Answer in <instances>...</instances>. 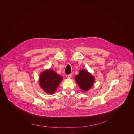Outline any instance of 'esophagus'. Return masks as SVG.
Listing matches in <instances>:
<instances>
[{
    "mask_svg": "<svg viewBox=\"0 0 134 134\" xmlns=\"http://www.w3.org/2000/svg\"><path fill=\"white\" fill-rule=\"evenodd\" d=\"M71 76H72V74H70L67 76V77L68 79H70L71 77Z\"/></svg>",
    "mask_w": 134,
    "mask_h": 134,
    "instance_id": "34e87169",
    "label": "esophagus"
}]
</instances>
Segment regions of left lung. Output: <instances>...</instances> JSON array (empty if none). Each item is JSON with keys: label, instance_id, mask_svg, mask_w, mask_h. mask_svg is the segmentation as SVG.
<instances>
[{"label": "left lung", "instance_id": "obj_1", "mask_svg": "<svg viewBox=\"0 0 134 134\" xmlns=\"http://www.w3.org/2000/svg\"><path fill=\"white\" fill-rule=\"evenodd\" d=\"M75 80L82 90L84 91L89 90L94 82L93 76L85 70H81L79 74L76 75Z\"/></svg>", "mask_w": 134, "mask_h": 134}]
</instances>
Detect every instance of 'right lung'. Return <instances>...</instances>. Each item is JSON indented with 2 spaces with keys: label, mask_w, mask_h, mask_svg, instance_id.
Returning <instances> with one entry per match:
<instances>
[{
  "label": "right lung",
  "mask_w": 134,
  "mask_h": 134,
  "mask_svg": "<svg viewBox=\"0 0 134 134\" xmlns=\"http://www.w3.org/2000/svg\"><path fill=\"white\" fill-rule=\"evenodd\" d=\"M63 78L54 70H46L44 71L39 77V84L41 87L48 94L55 92Z\"/></svg>",
  "instance_id": "obj_1"
}]
</instances>
